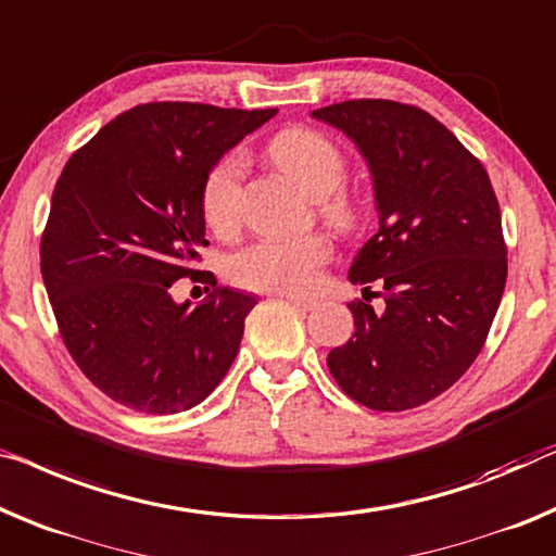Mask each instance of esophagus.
<instances>
[{
    "instance_id": "1",
    "label": "esophagus",
    "mask_w": 556,
    "mask_h": 556,
    "mask_svg": "<svg viewBox=\"0 0 556 556\" xmlns=\"http://www.w3.org/2000/svg\"><path fill=\"white\" fill-rule=\"evenodd\" d=\"M285 300L292 306H296V309H302V312H312L314 306H317V302H314V300H306V296H296V294H287Z\"/></svg>"
}]
</instances>
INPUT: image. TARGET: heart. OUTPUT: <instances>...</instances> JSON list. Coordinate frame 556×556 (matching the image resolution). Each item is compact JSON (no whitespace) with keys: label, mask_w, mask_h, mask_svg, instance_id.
Instances as JSON below:
<instances>
[{"label":"heart","mask_w":556,"mask_h":556,"mask_svg":"<svg viewBox=\"0 0 556 556\" xmlns=\"http://www.w3.org/2000/svg\"><path fill=\"white\" fill-rule=\"evenodd\" d=\"M269 156L306 194L319 199V212L331 227L352 229L359 222V202L339 189L346 177V156L334 139L309 127H289L269 142ZM244 156L229 152L204 174L199 206L214 235L227 237L239 227L242 214ZM331 256L321 235L256 239L229 262L239 287L260 292L304 294L317 285L319 269Z\"/></svg>","instance_id":"b5f03b06"}]
</instances>
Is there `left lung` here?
<instances>
[{
	"mask_svg": "<svg viewBox=\"0 0 556 556\" xmlns=\"http://www.w3.org/2000/svg\"><path fill=\"white\" fill-rule=\"evenodd\" d=\"M342 129L375 179L377 235L350 267L384 309L352 302L354 334L327 367L354 402L404 412L446 392L482 352L507 285L500 202L482 162L442 122L392 99L312 112Z\"/></svg>",
	"mask_w": 556,
	"mask_h": 556,
	"instance_id": "8db88e82",
	"label": "left lung"
}]
</instances>
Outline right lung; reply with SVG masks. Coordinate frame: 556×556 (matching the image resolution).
Instances as JSON below:
<instances>
[{"mask_svg": "<svg viewBox=\"0 0 556 556\" xmlns=\"http://www.w3.org/2000/svg\"><path fill=\"white\" fill-rule=\"evenodd\" d=\"M277 110L149 102L104 124L56 179L39 262L72 359L110 400L144 414L197 407L239 352L254 294L199 271L204 174ZM210 280L199 305L173 281Z\"/></svg>", "mask_w": 556, "mask_h": 556, "instance_id": "obj_1", "label": "right lung"}]
</instances>
